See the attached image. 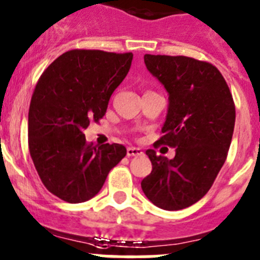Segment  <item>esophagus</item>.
Here are the masks:
<instances>
[{"label":"esophagus","instance_id":"34e87169","mask_svg":"<svg viewBox=\"0 0 260 260\" xmlns=\"http://www.w3.org/2000/svg\"><path fill=\"white\" fill-rule=\"evenodd\" d=\"M142 149L139 148H135V147H128L127 149H126V154H127L128 157H133V156H139V154H142Z\"/></svg>","mask_w":260,"mask_h":260}]
</instances>
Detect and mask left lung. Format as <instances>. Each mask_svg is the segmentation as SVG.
I'll return each mask as SVG.
<instances>
[{"label": "left lung", "mask_w": 260, "mask_h": 260, "mask_svg": "<svg viewBox=\"0 0 260 260\" xmlns=\"http://www.w3.org/2000/svg\"><path fill=\"white\" fill-rule=\"evenodd\" d=\"M144 63L169 92L162 137L156 143L177 149L173 159L146 152L152 171L142 189L158 208L182 210L208 193L225 162L235 102L222 73L209 61L146 54Z\"/></svg>", "instance_id": "left-lung-1"}]
</instances>
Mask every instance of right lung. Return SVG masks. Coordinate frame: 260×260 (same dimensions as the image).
Wrapping results in <instances>:
<instances>
[{
    "label": "right lung",
    "instance_id": "1",
    "mask_svg": "<svg viewBox=\"0 0 260 260\" xmlns=\"http://www.w3.org/2000/svg\"><path fill=\"white\" fill-rule=\"evenodd\" d=\"M132 60V52L76 49L38 78L28 113V147L41 182L63 201L92 199L126 156L122 144L87 143L83 128L103 118Z\"/></svg>",
    "mask_w": 260,
    "mask_h": 260
}]
</instances>
